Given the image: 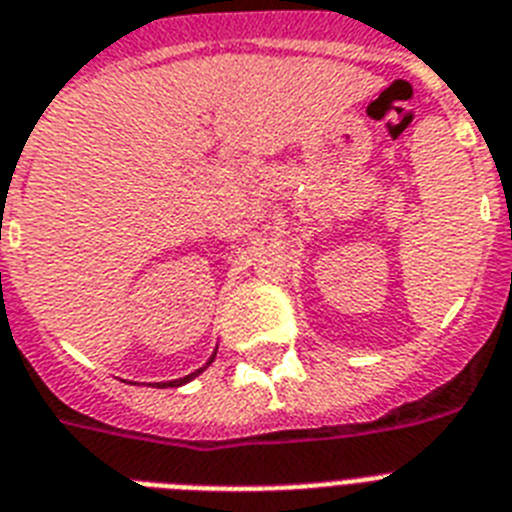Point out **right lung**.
Masks as SVG:
<instances>
[{"label":"right lung","mask_w":512,"mask_h":512,"mask_svg":"<svg viewBox=\"0 0 512 512\" xmlns=\"http://www.w3.org/2000/svg\"><path fill=\"white\" fill-rule=\"evenodd\" d=\"M214 356H217V353H214ZM214 356H211V361H214ZM209 363H206V366H209ZM206 366H204V369H206ZM204 369L193 371V374H188V377H183V379H175V382H159V384H156V387H180V384H185V382H190V379H193V377H198V374H201V371H204Z\"/></svg>","instance_id":"obj_1"}]
</instances>
